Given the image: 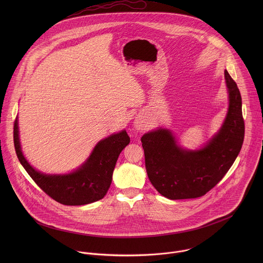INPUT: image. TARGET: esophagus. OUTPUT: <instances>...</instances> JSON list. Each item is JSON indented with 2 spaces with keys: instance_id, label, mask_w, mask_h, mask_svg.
I'll use <instances>...</instances> for the list:
<instances>
[{
  "instance_id": "obj_1",
  "label": "esophagus",
  "mask_w": 263,
  "mask_h": 263,
  "mask_svg": "<svg viewBox=\"0 0 263 263\" xmlns=\"http://www.w3.org/2000/svg\"><path fill=\"white\" fill-rule=\"evenodd\" d=\"M134 126L136 127V129H138V130H144L145 128H146V126H147V124H146V122H145V120L144 119H142V117H137L136 118V120H135V122H134Z\"/></svg>"
}]
</instances>
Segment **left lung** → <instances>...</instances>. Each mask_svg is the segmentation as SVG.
Instances as JSON below:
<instances>
[{
    "mask_svg": "<svg viewBox=\"0 0 263 263\" xmlns=\"http://www.w3.org/2000/svg\"><path fill=\"white\" fill-rule=\"evenodd\" d=\"M228 111L222 126L197 150L182 148L168 128L146 133L141 141L153 186L169 199L204 195L225 176L244 141L242 99L235 81L225 70Z\"/></svg>",
    "mask_w": 263,
    "mask_h": 263,
    "instance_id": "8db88e82",
    "label": "left lung"
}]
</instances>
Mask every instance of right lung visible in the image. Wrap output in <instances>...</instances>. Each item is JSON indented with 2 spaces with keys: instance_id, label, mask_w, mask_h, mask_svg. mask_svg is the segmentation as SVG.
Listing matches in <instances>:
<instances>
[{
  "instance_id": "obj_1",
  "label": "right lung",
  "mask_w": 263,
  "mask_h": 263,
  "mask_svg": "<svg viewBox=\"0 0 263 263\" xmlns=\"http://www.w3.org/2000/svg\"><path fill=\"white\" fill-rule=\"evenodd\" d=\"M125 129L99 141L87 160L76 170L66 174H46L32 167L23 155L19 138L18 116L14 123V145L17 157L47 195L66 205H83L105 196L112 181V174L119 154L129 144Z\"/></svg>"
}]
</instances>
